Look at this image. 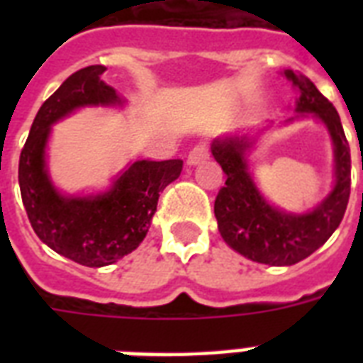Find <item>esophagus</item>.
Wrapping results in <instances>:
<instances>
[{"mask_svg":"<svg viewBox=\"0 0 363 363\" xmlns=\"http://www.w3.org/2000/svg\"><path fill=\"white\" fill-rule=\"evenodd\" d=\"M207 156H209V147H207L205 143H199V145H196V147L190 150V154H188V164H199V162L207 158Z\"/></svg>","mask_w":363,"mask_h":363,"instance_id":"esophagus-1","label":"esophagus"}]
</instances>
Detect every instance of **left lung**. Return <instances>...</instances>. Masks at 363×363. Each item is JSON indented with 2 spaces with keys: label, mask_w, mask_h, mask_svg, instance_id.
Returning a JSON list of instances; mask_svg holds the SVG:
<instances>
[{
  "label": "left lung",
  "mask_w": 363,
  "mask_h": 363,
  "mask_svg": "<svg viewBox=\"0 0 363 363\" xmlns=\"http://www.w3.org/2000/svg\"><path fill=\"white\" fill-rule=\"evenodd\" d=\"M284 75L298 88L296 111L313 113L326 124L335 154V186L316 209L292 215L275 209L264 199L248 173V137L215 139L211 152L226 173V184L215 199V216L222 239L245 258L267 265H294L322 247L343 220L350 196V148L337 111L318 88L292 69ZM294 121V118H290Z\"/></svg>",
  "instance_id": "obj_1"
}]
</instances>
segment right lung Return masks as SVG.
<instances>
[{
    "label": "right lung",
    "mask_w": 363,
    "mask_h": 363,
    "mask_svg": "<svg viewBox=\"0 0 363 363\" xmlns=\"http://www.w3.org/2000/svg\"><path fill=\"white\" fill-rule=\"evenodd\" d=\"M105 65L75 71L41 105L20 152L22 203L37 238L54 252L86 267L115 264L145 239L160 192L182 171V160H137L109 192L73 198L62 196L45 164L50 125L86 105H121L115 88L105 84Z\"/></svg>",
    "instance_id": "right-lung-1"
}]
</instances>
